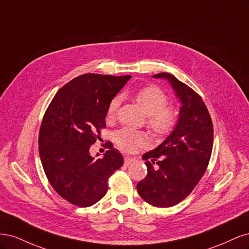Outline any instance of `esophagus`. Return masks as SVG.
<instances>
[{
	"instance_id": "1",
	"label": "esophagus",
	"mask_w": 249,
	"mask_h": 249,
	"mask_svg": "<svg viewBox=\"0 0 249 249\" xmlns=\"http://www.w3.org/2000/svg\"><path fill=\"white\" fill-rule=\"evenodd\" d=\"M135 160H136V159H135L134 157L126 156V157H124V164L127 165V166H129V165H131Z\"/></svg>"
}]
</instances>
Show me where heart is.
<instances>
[{
	"label": "heart",
	"instance_id": "obj_1",
	"mask_svg": "<svg viewBox=\"0 0 249 249\" xmlns=\"http://www.w3.org/2000/svg\"><path fill=\"white\" fill-rule=\"evenodd\" d=\"M135 99L147 115L146 124L158 136H166L170 134L178 124V112L175 106L167 105V95L156 85H148L139 88L135 93ZM122 97L116 95L110 101L107 108V117L113 118L117 114ZM114 141L123 152H134L145 146L148 143L147 134L123 127L114 134Z\"/></svg>",
	"mask_w": 249,
	"mask_h": 249
}]
</instances>
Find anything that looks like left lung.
I'll return each mask as SVG.
<instances>
[{
  "label": "left lung",
  "instance_id": "1",
  "mask_svg": "<svg viewBox=\"0 0 249 249\" xmlns=\"http://www.w3.org/2000/svg\"><path fill=\"white\" fill-rule=\"evenodd\" d=\"M154 78L169 81L182 102L175 130L152 152L142 156L147 175L137 184L142 199L158 208L178 205L205 175L212 154L214 129L201 96L168 72Z\"/></svg>",
  "mask_w": 249,
  "mask_h": 249
}]
</instances>
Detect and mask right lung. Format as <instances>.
<instances>
[{
    "label": "right lung",
    "instance_id": "right-lung-1",
    "mask_svg": "<svg viewBox=\"0 0 249 249\" xmlns=\"http://www.w3.org/2000/svg\"><path fill=\"white\" fill-rule=\"evenodd\" d=\"M131 76L85 73L65 84L52 100L40 125L38 145L44 173L54 190L77 207H90L108 191V179L123 156L107 143L102 159L89 148L106 127L110 101Z\"/></svg>",
    "mask_w": 249,
    "mask_h": 249
}]
</instances>
